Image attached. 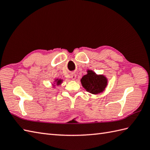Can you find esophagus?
<instances>
[{
	"label": "esophagus",
	"instance_id": "1",
	"mask_svg": "<svg viewBox=\"0 0 150 150\" xmlns=\"http://www.w3.org/2000/svg\"><path fill=\"white\" fill-rule=\"evenodd\" d=\"M70 78L72 80H75L76 79V74L75 73H72V74L70 75Z\"/></svg>",
	"mask_w": 150,
	"mask_h": 150
}]
</instances>
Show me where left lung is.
<instances>
[{"instance_id":"1","label":"left lung","mask_w":150,"mask_h":150,"mask_svg":"<svg viewBox=\"0 0 150 150\" xmlns=\"http://www.w3.org/2000/svg\"><path fill=\"white\" fill-rule=\"evenodd\" d=\"M82 86L87 91L93 95L103 92L108 85V80L103 75H98L91 69L87 70V74L81 79Z\"/></svg>"}]
</instances>
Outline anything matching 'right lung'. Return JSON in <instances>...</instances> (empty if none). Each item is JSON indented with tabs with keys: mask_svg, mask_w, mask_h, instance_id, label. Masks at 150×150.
I'll return each instance as SVG.
<instances>
[{
	"mask_svg": "<svg viewBox=\"0 0 150 150\" xmlns=\"http://www.w3.org/2000/svg\"><path fill=\"white\" fill-rule=\"evenodd\" d=\"M62 81H63V80H62L61 79H55L54 80V83H52V88H55V86H60L61 83H62Z\"/></svg>",
	"mask_w": 150,
	"mask_h": 150,
	"instance_id": "1",
	"label": "right lung"
}]
</instances>
